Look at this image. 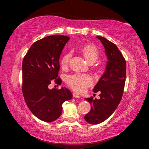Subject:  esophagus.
I'll return each instance as SVG.
<instances>
[{
	"instance_id": "obj_1",
	"label": "esophagus",
	"mask_w": 149,
	"mask_h": 149,
	"mask_svg": "<svg viewBox=\"0 0 149 149\" xmlns=\"http://www.w3.org/2000/svg\"><path fill=\"white\" fill-rule=\"evenodd\" d=\"M73 97H74V98H80V97H81L79 95V94H76V93H73Z\"/></svg>"
}]
</instances>
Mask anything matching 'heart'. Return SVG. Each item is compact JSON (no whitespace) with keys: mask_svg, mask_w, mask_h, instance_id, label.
Here are the masks:
<instances>
[{"mask_svg":"<svg viewBox=\"0 0 149 149\" xmlns=\"http://www.w3.org/2000/svg\"><path fill=\"white\" fill-rule=\"evenodd\" d=\"M81 52L84 57L89 62H94L99 56L97 48L92 44H87L82 48ZM71 56V53L68 52L62 56L61 59V65L63 68L67 67ZM67 84L69 86L78 93H83L86 89L93 83L92 76L88 74L74 73L69 75L66 79Z\"/></svg>","mask_w":149,"mask_h":149,"instance_id":"b5f03b06","label":"heart"}]
</instances>
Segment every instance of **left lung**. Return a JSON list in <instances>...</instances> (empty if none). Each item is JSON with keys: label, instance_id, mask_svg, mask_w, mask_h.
I'll return each mask as SVG.
<instances>
[{"label": "left lung", "instance_id": "obj_1", "mask_svg": "<svg viewBox=\"0 0 149 149\" xmlns=\"http://www.w3.org/2000/svg\"><path fill=\"white\" fill-rule=\"evenodd\" d=\"M96 38L104 47L107 61L104 73L93 89L94 93L101 92L100 99L85 98L91 104V110L84 118L91 124L102 123L117 109L123 97L126 75V61L118 48L105 38Z\"/></svg>", "mask_w": 149, "mask_h": 149}]
</instances>
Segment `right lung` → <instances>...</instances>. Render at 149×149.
<instances>
[{"mask_svg":"<svg viewBox=\"0 0 149 149\" xmlns=\"http://www.w3.org/2000/svg\"><path fill=\"white\" fill-rule=\"evenodd\" d=\"M70 37L51 35L35 42L22 62V92L30 111L38 119L50 123L62 113V104L70 100L66 88H48L52 79L60 81V56Z\"/></svg>","mask_w":149,"mask_h":149,"instance_id":"add662e5","label":"right lung"}]
</instances>
